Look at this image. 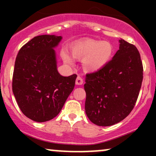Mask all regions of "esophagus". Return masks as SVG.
Masks as SVG:
<instances>
[{"instance_id": "obj_1", "label": "esophagus", "mask_w": 156, "mask_h": 156, "mask_svg": "<svg viewBox=\"0 0 156 156\" xmlns=\"http://www.w3.org/2000/svg\"><path fill=\"white\" fill-rule=\"evenodd\" d=\"M83 83V79H82L81 78H80V76H78L77 77L76 80V83L77 84V85H82Z\"/></svg>"}]
</instances>
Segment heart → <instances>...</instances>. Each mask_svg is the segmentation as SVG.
Segmentation results:
<instances>
[{
  "label": "heart",
  "instance_id": "obj_1",
  "mask_svg": "<svg viewBox=\"0 0 156 156\" xmlns=\"http://www.w3.org/2000/svg\"><path fill=\"white\" fill-rule=\"evenodd\" d=\"M71 52L73 58L82 59V66L87 72H95L106 65L112 58L114 48L108 41L87 39L77 41L72 44ZM66 64H73V57L68 52H62Z\"/></svg>",
  "mask_w": 156,
  "mask_h": 156
}]
</instances>
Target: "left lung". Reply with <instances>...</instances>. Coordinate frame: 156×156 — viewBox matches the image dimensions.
<instances>
[{
    "label": "left lung",
    "instance_id": "8db88e82",
    "mask_svg": "<svg viewBox=\"0 0 156 156\" xmlns=\"http://www.w3.org/2000/svg\"><path fill=\"white\" fill-rule=\"evenodd\" d=\"M142 80L140 53L134 44L121 39L112 59L86 76L85 111L89 120L99 126L123 120L135 106Z\"/></svg>",
    "mask_w": 156,
    "mask_h": 156
}]
</instances>
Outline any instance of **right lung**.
Wrapping results in <instances>:
<instances>
[{"instance_id":"add662e5","label":"right lung","mask_w":156,"mask_h":156,"mask_svg":"<svg viewBox=\"0 0 156 156\" xmlns=\"http://www.w3.org/2000/svg\"><path fill=\"white\" fill-rule=\"evenodd\" d=\"M61 39V36H37L16 58L12 91L21 112L35 122L56 117L74 89L77 75L64 77L57 71L53 48Z\"/></svg>"}]
</instances>
